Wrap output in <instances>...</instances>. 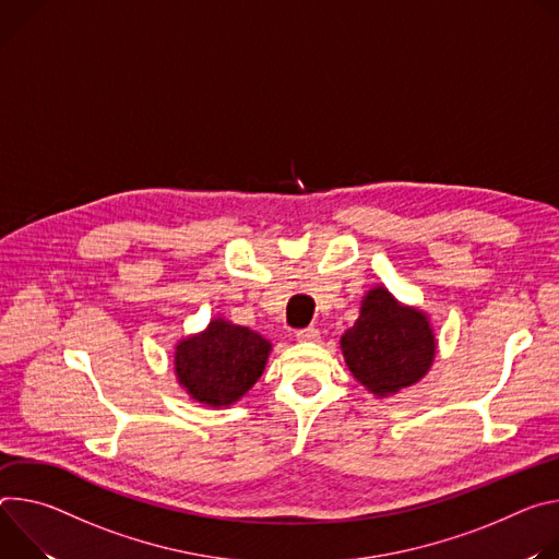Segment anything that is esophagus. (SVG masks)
<instances>
[{
  "mask_svg": "<svg viewBox=\"0 0 559 559\" xmlns=\"http://www.w3.org/2000/svg\"><path fill=\"white\" fill-rule=\"evenodd\" d=\"M297 340L299 342H308V344H316V342H320V331L316 326L297 331Z\"/></svg>",
  "mask_w": 559,
  "mask_h": 559,
  "instance_id": "1",
  "label": "esophagus"
}]
</instances>
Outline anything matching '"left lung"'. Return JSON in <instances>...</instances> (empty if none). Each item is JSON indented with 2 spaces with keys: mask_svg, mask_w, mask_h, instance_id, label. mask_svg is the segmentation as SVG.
<instances>
[{
  "mask_svg": "<svg viewBox=\"0 0 559 559\" xmlns=\"http://www.w3.org/2000/svg\"><path fill=\"white\" fill-rule=\"evenodd\" d=\"M353 378L376 397H391L426 378L438 353L428 313L378 284L361 297L357 322L340 337Z\"/></svg>",
  "mask_w": 559,
  "mask_h": 559,
  "instance_id": "1",
  "label": "left lung"
}]
</instances>
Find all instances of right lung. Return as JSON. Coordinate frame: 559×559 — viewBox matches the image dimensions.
<instances>
[{
    "mask_svg": "<svg viewBox=\"0 0 559 559\" xmlns=\"http://www.w3.org/2000/svg\"><path fill=\"white\" fill-rule=\"evenodd\" d=\"M273 344L260 333L213 318L195 335L175 344L173 370L191 400L222 408L239 402L262 378Z\"/></svg>",
    "mask_w": 559,
    "mask_h": 559,
    "instance_id": "add662e5",
    "label": "right lung"
}]
</instances>
